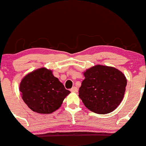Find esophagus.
Returning <instances> with one entry per match:
<instances>
[{
	"mask_svg": "<svg viewBox=\"0 0 146 146\" xmlns=\"http://www.w3.org/2000/svg\"><path fill=\"white\" fill-rule=\"evenodd\" d=\"M70 91H71L72 92H77V91H78V88H76V86H74V87H72V88H71V90H70Z\"/></svg>",
	"mask_w": 146,
	"mask_h": 146,
	"instance_id": "esophagus-1",
	"label": "esophagus"
}]
</instances>
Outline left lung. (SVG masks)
Masks as SVG:
<instances>
[{
    "label": "left lung",
    "instance_id": "obj_1",
    "mask_svg": "<svg viewBox=\"0 0 146 146\" xmlns=\"http://www.w3.org/2000/svg\"><path fill=\"white\" fill-rule=\"evenodd\" d=\"M85 79L79 96L84 106L95 113L108 114L115 110L124 98L127 79L114 67L96 65L84 72Z\"/></svg>",
    "mask_w": 146,
    "mask_h": 146
}]
</instances>
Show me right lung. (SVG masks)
<instances>
[{"label":"right lung","mask_w":146,"mask_h":146,"mask_svg":"<svg viewBox=\"0 0 146 146\" xmlns=\"http://www.w3.org/2000/svg\"><path fill=\"white\" fill-rule=\"evenodd\" d=\"M24 102L37 113L50 114L60 107L70 93L52 71L38 69L25 76L19 85Z\"/></svg>","instance_id":"add662e5"}]
</instances>
